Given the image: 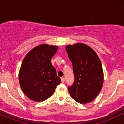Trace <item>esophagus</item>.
I'll return each mask as SVG.
<instances>
[{"instance_id": "obj_1", "label": "esophagus", "mask_w": 124, "mask_h": 124, "mask_svg": "<svg viewBox=\"0 0 124 124\" xmlns=\"http://www.w3.org/2000/svg\"><path fill=\"white\" fill-rule=\"evenodd\" d=\"M65 79L63 77V78H61V82H62V83H64V82H65Z\"/></svg>"}]
</instances>
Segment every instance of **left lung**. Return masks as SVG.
<instances>
[{
	"label": "left lung",
	"mask_w": 124,
	"mask_h": 124,
	"mask_svg": "<svg viewBox=\"0 0 124 124\" xmlns=\"http://www.w3.org/2000/svg\"><path fill=\"white\" fill-rule=\"evenodd\" d=\"M66 50L75 76L73 84L68 87L69 94L79 103L92 101L103 84V68L99 56L92 48L84 44L67 45Z\"/></svg>",
	"instance_id": "8db88e82"
}]
</instances>
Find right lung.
<instances>
[{
	"instance_id": "add662e5",
	"label": "right lung",
	"mask_w": 124,
	"mask_h": 124,
	"mask_svg": "<svg viewBox=\"0 0 124 124\" xmlns=\"http://www.w3.org/2000/svg\"><path fill=\"white\" fill-rule=\"evenodd\" d=\"M57 46L41 44L31 49L23 59L19 82L24 93L35 101H42L53 94L61 80L51 59Z\"/></svg>"
}]
</instances>
